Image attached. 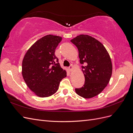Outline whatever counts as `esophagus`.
<instances>
[{
	"label": "esophagus",
	"instance_id": "esophagus-1",
	"mask_svg": "<svg viewBox=\"0 0 133 133\" xmlns=\"http://www.w3.org/2000/svg\"><path fill=\"white\" fill-rule=\"evenodd\" d=\"M68 69H69V70L70 71L72 70H73V66L70 65V66L69 67V68H68Z\"/></svg>",
	"mask_w": 133,
	"mask_h": 133
}]
</instances>
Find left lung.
<instances>
[{
    "label": "left lung",
    "instance_id": "left-lung-1",
    "mask_svg": "<svg viewBox=\"0 0 133 133\" xmlns=\"http://www.w3.org/2000/svg\"><path fill=\"white\" fill-rule=\"evenodd\" d=\"M77 47L85 83L75 92L84 98L100 94L109 82L112 74L111 59L105 48L98 40L88 35H80L71 40Z\"/></svg>",
    "mask_w": 133,
    "mask_h": 133
}]
</instances>
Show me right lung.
Segmentation results:
<instances>
[{
    "instance_id": "add662e5",
    "label": "right lung",
    "mask_w": 133,
    "mask_h": 133,
    "mask_svg": "<svg viewBox=\"0 0 133 133\" xmlns=\"http://www.w3.org/2000/svg\"><path fill=\"white\" fill-rule=\"evenodd\" d=\"M59 36L47 35L36 42L27 51L22 63V75L27 86L40 97H48L58 90L66 72L55 55L61 42Z\"/></svg>"
}]
</instances>
